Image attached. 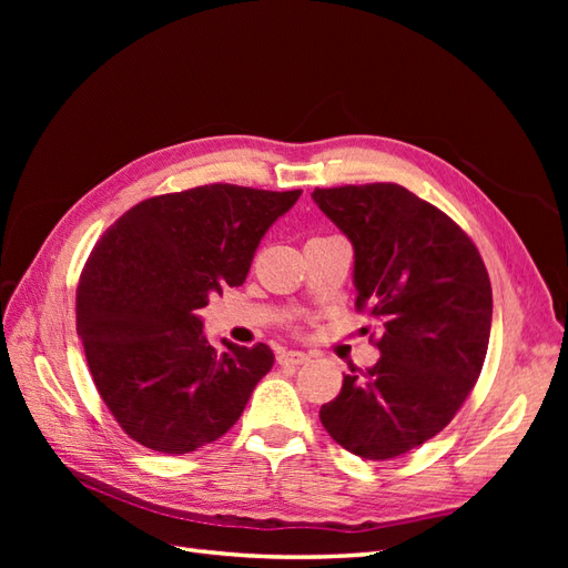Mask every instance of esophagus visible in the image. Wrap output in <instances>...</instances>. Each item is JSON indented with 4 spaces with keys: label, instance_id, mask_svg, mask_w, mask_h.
<instances>
[{
    "label": "esophagus",
    "instance_id": "obj_1",
    "mask_svg": "<svg viewBox=\"0 0 568 568\" xmlns=\"http://www.w3.org/2000/svg\"><path fill=\"white\" fill-rule=\"evenodd\" d=\"M307 359H311V357H307L303 351H282V353L277 355V363H280V365H291V367L305 365Z\"/></svg>",
    "mask_w": 568,
    "mask_h": 568
}]
</instances>
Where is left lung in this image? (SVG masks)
Returning <instances> with one entry per match:
<instances>
[{"label": "left lung", "instance_id": "left-lung-1", "mask_svg": "<svg viewBox=\"0 0 568 568\" xmlns=\"http://www.w3.org/2000/svg\"><path fill=\"white\" fill-rule=\"evenodd\" d=\"M313 201L353 244L355 305L382 320L379 363L343 374L320 419L357 457L405 455L453 422L484 367L486 265L448 215L400 184L315 189Z\"/></svg>", "mask_w": 568, "mask_h": 568}]
</instances>
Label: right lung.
I'll return each instance as SVG.
<instances>
[{
  "label": "right lung",
  "mask_w": 568,
  "mask_h": 568,
  "mask_svg": "<svg viewBox=\"0 0 568 568\" xmlns=\"http://www.w3.org/2000/svg\"><path fill=\"white\" fill-rule=\"evenodd\" d=\"M303 192L205 184L136 203L101 236L78 286V336L97 390L144 448L184 455L225 436L272 369L203 334L201 307L246 282L272 222Z\"/></svg>",
  "instance_id": "1"
}]
</instances>
